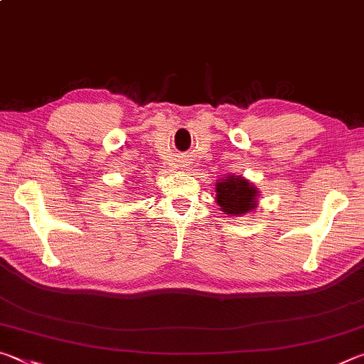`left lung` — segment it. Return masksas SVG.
<instances>
[{
    "instance_id": "left-lung-1",
    "label": "left lung",
    "mask_w": 364,
    "mask_h": 364,
    "mask_svg": "<svg viewBox=\"0 0 364 364\" xmlns=\"http://www.w3.org/2000/svg\"><path fill=\"white\" fill-rule=\"evenodd\" d=\"M217 191V204L221 207V212L231 217L237 215H245L257 207V196L258 189L254 186V183H249L241 175L234 176L230 175L225 180L217 181L215 184Z\"/></svg>"
}]
</instances>
